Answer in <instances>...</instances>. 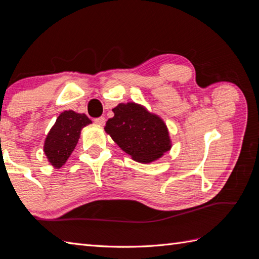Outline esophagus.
Returning a JSON list of instances; mask_svg holds the SVG:
<instances>
[{
  "mask_svg": "<svg viewBox=\"0 0 259 259\" xmlns=\"http://www.w3.org/2000/svg\"><path fill=\"white\" fill-rule=\"evenodd\" d=\"M95 122H96L98 125H104V123H106V118H104V117L97 118V119H95Z\"/></svg>",
  "mask_w": 259,
  "mask_h": 259,
  "instance_id": "1",
  "label": "esophagus"
}]
</instances>
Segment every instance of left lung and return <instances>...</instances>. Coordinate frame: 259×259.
I'll return each mask as SVG.
<instances>
[{"mask_svg":"<svg viewBox=\"0 0 259 259\" xmlns=\"http://www.w3.org/2000/svg\"><path fill=\"white\" fill-rule=\"evenodd\" d=\"M112 111L104 130L134 160L149 163L170 150L168 128L157 114L135 102L119 103Z\"/></svg>","mask_w":259,"mask_h":259,"instance_id":"8db88e82","label":"left lung"}]
</instances>
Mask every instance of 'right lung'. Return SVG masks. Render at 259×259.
Segmentation results:
<instances>
[{"label": "right lung", "mask_w": 259, "mask_h": 259, "mask_svg": "<svg viewBox=\"0 0 259 259\" xmlns=\"http://www.w3.org/2000/svg\"><path fill=\"white\" fill-rule=\"evenodd\" d=\"M92 123L84 113L63 111L49 131L45 141L46 156L54 168H61L78 144L82 128Z\"/></svg>", "instance_id": "obj_1"}]
</instances>
